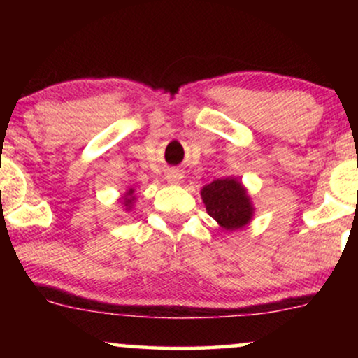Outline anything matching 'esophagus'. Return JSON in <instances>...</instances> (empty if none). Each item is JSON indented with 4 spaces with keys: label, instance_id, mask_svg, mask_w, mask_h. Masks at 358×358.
<instances>
[{
    "label": "esophagus",
    "instance_id": "esophagus-1",
    "mask_svg": "<svg viewBox=\"0 0 358 358\" xmlns=\"http://www.w3.org/2000/svg\"><path fill=\"white\" fill-rule=\"evenodd\" d=\"M180 179H182V176H180L179 171H171V173L168 174V180L173 184H179Z\"/></svg>",
    "mask_w": 358,
    "mask_h": 358
}]
</instances>
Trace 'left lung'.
I'll return each mask as SVG.
<instances>
[{
	"label": "left lung",
	"mask_w": 358,
	"mask_h": 358,
	"mask_svg": "<svg viewBox=\"0 0 358 358\" xmlns=\"http://www.w3.org/2000/svg\"><path fill=\"white\" fill-rule=\"evenodd\" d=\"M207 212L220 227L229 231L244 228L252 217V205L236 179H217L202 189Z\"/></svg>",
	"instance_id": "left-lung-1"
}]
</instances>
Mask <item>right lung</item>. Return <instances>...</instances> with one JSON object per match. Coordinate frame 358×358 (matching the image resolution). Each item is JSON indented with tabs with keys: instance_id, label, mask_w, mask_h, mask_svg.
<instances>
[{
	"instance_id": "right-lung-1",
	"label": "right lung",
	"mask_w": 358,
	"mask_h": 358,
	"mask_svg": "<svg viewBox=\"0 0 358 358\" xmlns=\"http://www.w3.org/2000/svg\"><path fill=\"white\" fill-rule=\"evenodd\" d=\"M131 192H134V190H130V192L127 194V197L124 199V203H125L127 208H130V207H131V202H134V197H131Z\"/></svg>"
}]
</instances>
